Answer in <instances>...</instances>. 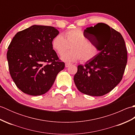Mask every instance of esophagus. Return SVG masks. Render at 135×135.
Here are the masks:
<instances>
[{"instance_id":"34e87169","label":"esophagus","mask_w":135,"mask_h":135,"mask_svg":"<svg viewBox=\"0 0 135 135\" xmlns=\"http://www.w3.org/2000/svg\"><path fill=\"white\" fill-rule=\"evenodd\" d=\"M71 65V63L67 62V63H65V67H69V66H70V65Z\"/></svg>"}]
</instances>
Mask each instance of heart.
I'll use <instances>...</instances> for the list:
<instances>
[{
  "instance_id": "obj_1",
  "label": "heart",
  "mask_w": 135,
  "mask_h": 135,
  "mask_svg": "<svg viewBox=\"0 0 135 135\" xmlns=\"http://www.w3.org/2000/svg\"><path fill=\"white\" fill-rule=\"evenodd\" d=\"M70 45L71 50L63 55L61 58L65 62L75 61L79 59L82 62L90 61L99 52V48L88 40L80 29L67 31L64 37L58 34L51 41L53 49L60 56L69 49Z\"/></svg>"
}]
</instances>
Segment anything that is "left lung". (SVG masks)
Returning a JSON list of instances; mask_svg holds the SVG:
<instances>
[{"label": "left lung", "instance_id": "obj_1", "mask_svg": "<svg viewBox=\"0 0 135 135\" xmlns=\"http://www.w3.org/2000/svg\"><path fill=\"white\" fill-rule=\"evenodd\" d=\"M84 32L94 37L97 55L79 65L74 81L78 90L92 96H102L111 91L122 78L127 63V50L121 34L107 24L98 23Z\"/></svg>", "mask_w": 135, "mask_h": 135}]
</instances>
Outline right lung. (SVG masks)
Wrapping results in <instances>:
<instances>
[{
	"mask_svg": "<svg viewBox=\"0 0 135 135\" xmlns=\"http://www.w3.org/2000/svg\"><path fill=\"white\" fill-rule=\"evenodd\" d=\"M57 28L33 25L17 32L8 47L10 75L22 92L39 96L49 90L65 64L59 59L51 41Z\"/></svg>",
	"mask_w": 135,
	"mask_h": 135,
	"instance_id": "right-lung-1",
	"label": "right lung"
}]
</instances>
